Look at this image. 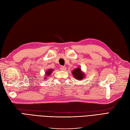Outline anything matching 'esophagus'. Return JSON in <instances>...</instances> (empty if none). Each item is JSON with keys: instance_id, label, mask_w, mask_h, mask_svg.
<instances>
[{"instance_id": "esophagus-1", "label": "esophagus", "mask_w": 130, "mask_h": 130, "mask_svg": "<svg viewBox=\"0 0 130 130\" xmlns=\"http://www.w3.org/2000/svg\"><path fill=\"white\" fill-rule=\"evenodd\" d=\"M66 68L64 66H61V67H60V70L62 71H64L66 70Z\"/></svg>"}]
</instances>
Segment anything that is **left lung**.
Returning <instances> with one entry per match:
<instances>
[{
  "mask_svg": "<svg viewBox=\"0 0 130 130\" xmlns=\"http://www.w3.org/2000/svg\"><path fill=\"white\" fill-rule=\"evenodd\" d=\"M72 74L75 79L79 81L82 79H84L85 77V74L81 70L80 67H77L72 70Z\"/></svg>",
  "mask_w": 130,
  "mask_h": 130,
  "instance_id": "8db88e82",
  "label": "left lung"
}]
</instances>
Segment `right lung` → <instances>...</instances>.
<instances>
[{
    "instance_id": "obj_1",
    "label": "right lung",
    "mask_w": 130,
    "mask_h": 130,
    "mask_svg": "<svg viewBox=\"0 0 130 130\" xmlns=\"http://www.w3.org/2000/svg\"><path fill=\"white\" fill-rule=\"evenodd\" d=\"M53 71V69H47V70L46 71V72H45V77H44V79H47V77L48 76H49L50 75H51V74L52 73Z\"/></svg>"
}]
</instances>
